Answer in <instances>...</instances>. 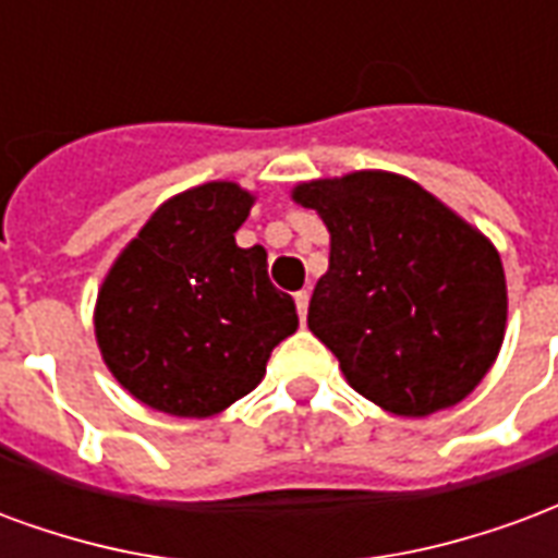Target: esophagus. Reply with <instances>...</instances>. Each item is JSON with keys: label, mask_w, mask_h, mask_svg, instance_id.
<instances>
[{"label": "esophagus", "mask_w": 558, "mask_h": 558, "mask_svg": "<svg viewBox=\"0 0 558 558\" xmlns=\"http://www.w3.org/2000/svg\"><path fill=\"white\" fill-rule=\"evenodd\" d=\"M294 300H296V312H300V320H306V315H308V291H296Z\"/></svg>", "instance_id": "obj_1"}]
</instances>
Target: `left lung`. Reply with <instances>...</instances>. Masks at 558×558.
<instances>
[{
    "instance_id": "8db88e82",
    "label": "left lung",
    "mask_w": 558,
    "mask_h": 558,
    "mask_svg": "<svg viewBox=\"0 0 558 558\" xmlns=\"http://www.w3.org/2000/svg\"><path fill=\"white\" fill-rule=\"evenodd\" d=\"M296 205L329 231L308 329L344 380L396 416L454 408L506 339L502 258L482 231L404 174L363 169L303 181Z\"/></svg>"
}]
</instances>
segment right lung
<instances>
[{
    "instance_id": "1",
    "label": "right lung",
    "mask_w": 558,
    "mask_h": 558,
    "mask_svg": "<svg viewBox=\"0 0 558 558\" xmlns=\"http://www.w3.org/2000/svg\"><path fill=\"white\" fill-rule=\"evenodd\" d=\"M252 205L234 181L172 195L104 276L97 348L145 408L217 416L262 384L276 344L300 327L294 300L267 276L264 246L234 240Z\"/></svg>"
}]
</instances>
